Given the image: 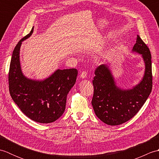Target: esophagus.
Returning <instances> with one entry per match:
<instances>
[{
	"label": "esophagus",
	"instance_id": "obj_1",
	"mask_svg": "<svg viewBox=\"0 0 159 159\" xmlns=\"http://www.w3.org/2000/svg\"><path fill=\"white\" fill-rule=\"evenodd\" d=\"M87 76V73L86 72H83L81 74H80V77L81 78V79H86Z\"/></svg>",
	"mask_w": 159,
	"mask_h": 159
}]
</instances>
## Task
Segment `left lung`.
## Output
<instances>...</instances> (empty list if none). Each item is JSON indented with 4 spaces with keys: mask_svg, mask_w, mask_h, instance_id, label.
Segmentation results:
<instances>
[{
    "mask_svg": "<svg viewBox=\"0 0 159 159\" xmlns=\"http://www.w3.org/2000/svg\"><path fill=\"white\" fill-rule=\"evenodd\" d=\"M132 52L141 55L145 65L142 79L131 88L118 86L111 67L100 65L95 71L92 104L99 119L108 125L117 126L130 120L146 102L152 88L151 54L137 35Z\"/></svg>",
    "mask_w": 159,
    "mask_h": 159,
    "instance_id": "1",
    "label": "left lung"
}]
</instances>
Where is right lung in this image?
Listing matches in <instances>:
<instances>
[{
  "label": "right lung",
  "mask_w": 159,
  "mask_h": 159,
  "mask_svg": "<svg viewBox=\"0 0 159 159\" xmlns=\"http://www.w3.org/2000/svg\"><path fill=\"white\" fill-rule=\"evenodd\" d=\"M33 32V28L13 51L9 72V93L26 116L36 122L51 123L65 111L67 94L76 83L78 71L74 68L57 69L40 80L25 76L20 65V47Z\"/></svg>",
  "instance_id": "right-lung-1"
}]
</instances>
